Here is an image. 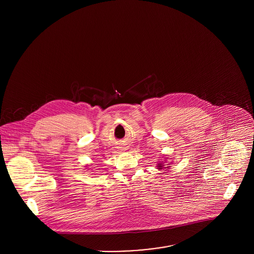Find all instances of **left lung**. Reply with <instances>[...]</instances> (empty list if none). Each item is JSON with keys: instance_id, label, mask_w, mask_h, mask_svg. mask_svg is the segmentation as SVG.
<instances>
[{"instance_id": "8db88e82", "label": "left lung", "mask_w": 254, "mask_h": 254, "mask_svg": "<svg viewBox=\"0 0 254 254\" xmlns=\"http://www.w3.org/2000/svg\"><path fill=\"white\" fill-rule=\"evenodd\" d=\"M163 168V162L157 164V169H162Z\"/></svg>"}]
</instances>
